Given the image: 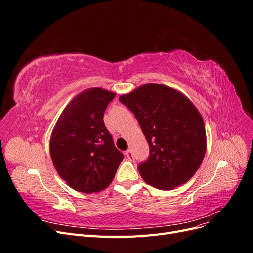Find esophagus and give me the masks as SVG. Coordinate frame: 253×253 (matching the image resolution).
I'll return each instance as SVG.
<instances>
[{
    "label": "esophagus",
    "instance_id": "esophagus-1",
    "mask_svg": "<svg viewBox=\"0 0 253 253\" xmlns=\"http://www.w3.org/2000/svg\"><path fill=\"white\" fill-rule=\"evenodd\" d=\"M126 156L127 159H129V160H134V155H133V153H132L131 150H128V151L126 152Z\"/></svg>",
    "mask_w": 253,
    "mask_h": 253
}]
</instances>
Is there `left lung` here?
<instances>
[{"label": "left lung", "instance_id": "1", "mask_svg": "<svg viewBox=\"0 0 253 253\" xmlns=\"http://www.w3.org/2000/svg\"><path fill=\"white\" fill-rule=\"evenodd\" d=\"M138 120L150 156L138 167L142 179L160 190H173L189 181L207 151L204 119L181 91L147 83L119 97Z\"/></svg>", "mask_w": 253, "mask_h": 253}]
</instances>
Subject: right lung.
<instances>
[{"label":"right lung","instance_id":"obj_1","mask_svg":"<svg viewBox=\"0 0 253 253\" xmlns=\"http://www.w3.org/2000/svg\"><path fill=\"white\" fill-rule=\"evenodd\" d=\"M115 96L100 87L84 89L65 106L52 128L49 153L53 167L78 192L96 193L109 187L124 159L103 121Z\"/></svg>","mask_w":253,"mask_h":253}]
</instances>
